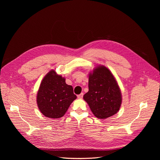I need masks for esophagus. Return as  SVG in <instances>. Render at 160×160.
Masks as SVG:
<instances>
[{
    "label": "esophagus",
    "instance_id": "34e87169",
    "mask_svg": "<svg viewBox=\"0 0 160 160\" xmlns=\"http://www.w3.org/2000/svg\"><path fill=\"white\" fill-rule=\"evenodd\" d=\"M83 93H81L80 94H79V95L77 96V97H78V99H82V98H83Z\"/></svg>",
    "mask_w": 160,
    "mask_h": 160
}]
</instances>
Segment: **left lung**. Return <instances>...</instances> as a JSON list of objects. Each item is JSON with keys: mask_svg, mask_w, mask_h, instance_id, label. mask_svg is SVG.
Masks as SVG:
<instances>
[{"mask_svg": "<svg viewBox=\"0 0 160 160\" xmlns=\"http://www.w3.org/2000/svg\"><path fill=\"white\" fill-rule=\"evenodd\" d=\"M83 99L94 116L99 119H106L119 111L122 101L121 91L106 67L99 66L89 74L88 91Z\"/></svg>", "mask_w": 160, "mask_h": 160, "instance_id": "obj_1", "label": "left lung"}]
</instances>
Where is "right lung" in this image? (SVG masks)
Returning a JSON list of instances; mask_svg holds the SVG:
<instances>
[{"label": "right lung", "mask_w": 160, "mask_h": 160, "mask_svg": "<svg viewBox=\"0 0 160 160\" xmlns=\"http://www.w3.org/2000/svg\"><path fill=\"white\" fill-rule=\"evenodd\" d=\"M76 98L73 87L67 85L64 78L57 75L54 70H51L40 83L37 102L45 117L56 119L64 115Z\"/></svg>", "instance_id": "obj_1"}]
</instances>
